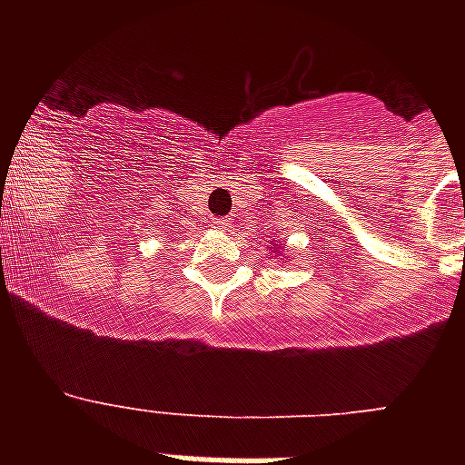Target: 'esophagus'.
I'll use <instances>...</instances> for the list:
<instances>
[{
    "mask_svg": "<svg viewBox=\"0 0 465 465\" xmlns=\"http://www.w3.org/2000/svg\"><path fill=\"white\" fill-rule=\"evenodd\" d=\"M229 226H232V222H229V219H226V217L214 219V229H222V232H226Z\"/></svg>",
    "mask_w": 465,
    "mask_h": 465,
    "instance_id": "34e87169",
    "label": "esophagus"
}]
</instances>
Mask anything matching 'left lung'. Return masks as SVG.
Here are the masks:
<instances>
[{
    "label": "left lung",
    "instance_id": "left-lung-1",
    "mask_svg": "<svg viewBox=\"0 0 465 465\" xmlns=\"http://www.w3.org/2000/svg\"><path fill=\"white\" fill-rule=\"evenodd\" d=\"M280 253H282V251H280Z\"/></svg>",
    "mask_w": 465,
    "mask_h": 465
}]
</instances>
